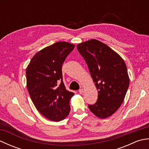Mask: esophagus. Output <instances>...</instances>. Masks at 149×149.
Instances as JSON below:
<instances>
[{
	"mask_svg": "<svg viewBox=\"0 0 149 149\" xmlns=\"http://www.w3.org/2000/svg\"><path fill=\"white\" fill-rule=\"evenodd\" d=\"M79 92L80 94H82L83 93V89H80L79 90Z\"/></svg>",
	"mask_w": 149,
	"mask_h": 149,
	"instance_id": "34e87169",
	"label": "esophagus"
}]
</instances>
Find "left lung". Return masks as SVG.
Here are the masks:
<instances>
[{"instance_id":"1","label":"left lung","mask_w":149,"mask_h":149,"mask_svg":"<svg viewBox=\"0 0 149 149\" xmlns=\"http://www.w3.org/2000/svg\"><path fill=\"white\" fill-rule=\"evenodd\" d=\"M77 49L86 61L98 90L97 102L88 108L95 115L106 118L121 106L129 86L127 66L118 54L106 44L90 40Z\"/></svg>"}]
</instances>
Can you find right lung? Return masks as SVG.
I'll return each mask as SVG.
<instances>
[{"label": "right lung", "instance_id": "add662e5", "mask_svg": "<svg viewBox=\"0 0 149 149\" xmlns=\"http://www.w3.org/2000/svg\"><path fill=\"white\" fill-rule=\"evenodd\" d=\"M74 45L56 42L34 55L26 69L27 88L34 106L47 118L59 122L70 113L74 93L66 89L62 65Z\"/></svg>", "mask_w": 149, "mask_h": 149}]
</instances>
